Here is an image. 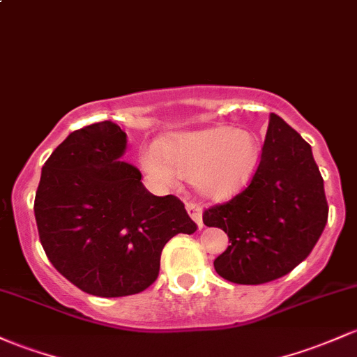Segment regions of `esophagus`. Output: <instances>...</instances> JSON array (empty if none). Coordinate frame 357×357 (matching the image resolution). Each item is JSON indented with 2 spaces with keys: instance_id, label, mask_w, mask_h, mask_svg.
<instances>
[{
  "instance_id": "esophagus-1",
  "label": "esophagus",
  "mask_w": 357,
  "mask_h": 357,
  "mask_svg": "<svg viewBox=\"0 0 357 357\" xmlns=\"http://www.w3.org/2000/svg\"><path fill=\"white\" fill-rule=\"evenodd\" d=\"M186 211H188V215H190L191 218H193L195 220V223H197L198 225V229H203V211H202V206L199 205H197V203H191V202H188L186 203Z\"/></svg>"
}]
</instances>
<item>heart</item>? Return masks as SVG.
Listing matches in <instances>:
<instances>
[{"label":"heart","instance_id":"1","mask_svg":"<svg viewBox=\"0 0 357 357\" xmlns=\"http://www.w3.org/2000/svg\"><path fill=\"white\" fill-rule=\"evenodd\" d=\"M160 151L149 147L140 154V164L152 179L174 185L178 176L193 178L198 195L225 202L248 186L256 169L259 144L252 132L215 125L166 137Z\"/></svg>","mask_w":357,"mask_h":357}]
</instances>
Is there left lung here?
<instances>
[{"instance_id": "1", "label": "left lung", "mask_w": 357, "mask_h": 357, "mask_svg": "<svg viewBox=\"0 0 357 357\" xmlns=\"http://www.w3.org/2000/svg\"><path fill=\"white\" fill-rule=\"evenodd\" d=\"M324 179L312 147L271 113L259 166L250 185L203 213L230 245L215 271L237 284H262L288 274L315 248L327 223Z\"/></svg>"}]
</instances>
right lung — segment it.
Listing matches in <instances>:
<instances>
[{
  "mask_svg": "<svg viewBox=\"0 0 357 357\" xmlns=\"http://www.w3.org/2000/svg\"><path fill=\"white\" fill-rule=\"evenodd\" d=\"M127 134L112 120L70 132L42 167L35 220L47 257L95 296L135 295L159 274L160 252L195 222L178 198L154 197L121 160Z\"/></svg>",
  "mask_w": 357,
  "mask_h": 357,
  "instance_id": "add662e5",
  "label": "right lung"
}]
</instances>
